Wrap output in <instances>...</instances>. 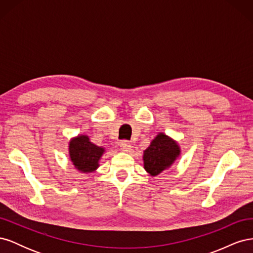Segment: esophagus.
Wrapping results in <instances>:
<instances>
[{
    "label": "esophagus",
    "instance_id": "esophagus-1",
    "mask_svg": "<svg viewBox=\"0 0 253 253\" xmlns=\"http://www.w3.org/2000/svg\"><path fill=\"white\" fill-rule=\"evenodd\" d=\"M133 147H132V144L129 143V142H127V141H122L121 143H120V150L122 151V152H126V153H129V152H132V149Z\"/></svg>",
    "mask_w": 253,
    "mask_h": 253
}]
</instances>
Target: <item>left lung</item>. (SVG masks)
Instances as JSON below:
<instances>
[{
  "label": "left lung",
  "instance_id": "1",
  "mask_svg": "<svg viewBox=\"0 0 253 253\" xmlns=\"http://www.w3.org/2000/svg\"><path fill=\"white\" fill-rule=\"evenodd\" d=\"M181 153L179 143L172 137L160 132L143 151V168L150 176H157L170 169Z\"/></svg>",
  "mask_w": 253,
  "mask_h": 253
}]
</instances>
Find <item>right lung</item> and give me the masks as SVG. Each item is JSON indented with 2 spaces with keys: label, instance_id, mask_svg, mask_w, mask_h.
<instances>
[{
  "label": "right lung",
  "instance_id": "right-lung-1",
  "mask_svg": "<svg viewBox=\"0 0 253 253\" xmlns=\"http://www.w3.org/2000/svg\"><path fill=\"white\" fill-rule=\"evenodd\" d=\"M105 153L103 147H99L90 141L87 135H77L68 141V155L74 167L79 172L88 174L95 172Z\"/></svg>",
  "mask_w": 253,
  "mask_h": 253
}]
</instances>
